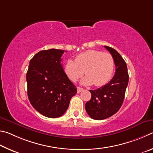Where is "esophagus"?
I'll return each mask as SVG.
<instances>
[{"label":"esophagus","mask_w":153,"mask_h":153,"mask_svg":"<svg viewBox=\"0 0 153 153\" xmlns=\"http://www.w3.org/2000/svg\"><path fill=\"white\" fill-rule=\"evenodd\" d=\"M82 91H83V89H82V88H81V87H77V93H81Z\"/></svg>","instance_id":"34e87169"}]
</instances>
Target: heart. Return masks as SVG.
Here are the masks:
<instances>
[{"label": "heart", "mask_w": 153, "mask_h": 153, "mask_svg": "<svg viewBox=\"0 0 153 153\" xmlns=\"http://www.w3.org/2000/svg\"><path fill=\"white\" fill-rule=\"evenodd\" d=\"M114 60L110 53L90 50L76 56L75 61L69 59L64 66V72L72 82L83 76L81 83L85 85L94 84L101 87L110 81L114 71Z\"/></svg>", "instance_id": "b5f03b06"}]
</instances>
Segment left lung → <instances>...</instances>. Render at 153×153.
Here are the masks:
<instances>
[{"label":"left lung","instance_id":"left-lung-1","mask_svg":"<svg viewBox=\"0 0 153 153\" xmlns=\"http://www.w3.org/2000/svg\"><path fill=\"white\" fill-rule=\"evenodd\" d=\"M105 47L113 56L116 72L108 84L95 90H89L91 98L85 104V109L92 119L108 118L119 110L124 100L128 84L127 65L121 55L111 47Z\"/></svg>","mask_w":153,"mask_h":153}]
</instances>
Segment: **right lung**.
Wrapping results in <instances>:
<instances>
[{
	"mask_svg": "<svg viewBox=\"0 0 153 153\" xmlns=\"http://www.w3.org/2000/svg\"><path fill=\"white\" fill-rule=\"evenodd\" d=\"M64 52L58 49L40 51L31 59L26 75L31 105L50 118L62 116L77 92L61 64Z\"/></svg>",
	"mask_w": 153,
	"mask_h": 153,
	"instance_id": "right-lung-1",
	"label": "right lung"
}]
</instances>
